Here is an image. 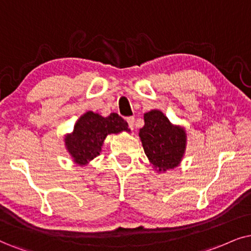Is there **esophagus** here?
Returning a JSON list of instances; mask_svg holds the SVG:
<instances>
[{"instance_id": "1", "label": "esophagus", "mask_w": 251, "mask_h": 251, "mask_svg": "<svg viewBox=\"0 0 251 251\" xmlns=\"http://www.w3.org/2000/svg\"><path fill=\"white\" fill-rule=\"evenodd\" d=\"M127 123H128L129 128L133 129V127H134V117H128Z\"/></svg>"}]
</instances>
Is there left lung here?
Returning <instances> with one entry per match:
<instances>
[{"instance_id": "8db88e82", "label": "left lung", "mask_w": 251, "mask_h": 251, "mask_svg": "<svg viewBox=\"0 0 251 251\" xmlns=\"http://www.w3.org/2000/svg\"><path fill=\"white\" fill-rule=\"evenodd\" d=\"M139 135L145 154L155 168L166 171L178 166L185 151V132L171 125L161 111L145 113V126Z\"/></svg>"}]
</instances>
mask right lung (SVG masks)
Here are the masks:
<instances>
[{"label": "right lung", "mask_w": 251, "mask_h": 251, "mask_svg": "<svg viewBox=\"0 0 251 251\" xmlns=\"http://www.w3.org/2000/svg\"><path fill=\"white\" fill-rule=\"evenodd\" d=\"M122 131L128 132L129 129L128 124L119 115L111 113L103 118L89 111L75 124L73 134L66 139V146L76 163L87 164L100 155L107 134Z\"/></svg>", "instance_id": "add662e5"}]
</instances>
